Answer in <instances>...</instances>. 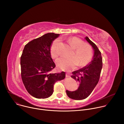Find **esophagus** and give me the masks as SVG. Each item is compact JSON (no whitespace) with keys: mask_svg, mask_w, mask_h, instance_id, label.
Segmentation results:
<instances>
[{"mask_svg":"<svg viewBox=\"0 0 124 124\" xmlns=\"http://www.w3.org/2000/svg\"><path fill=\"white\" fill-rule=\"evenodd\" d=\"M66 78H69V77H70V76H69L68 74H66Z\"/></svg>","mask_w":124,"mask_h":124,"instance_id":"1","label":"esophagus"}]
</instances>
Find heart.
<instances>
[{"label": "heart", "mask_w": 124, "mask_h": 124, "mask_svg": "<svg viewBox=\"0 0 124 124\" xmlns=\"http://www.w3.org/2000/svg\"><path fill=\"white\" fill-rule=\"evenodd\" d=\"M70 45L74 49L75 52L73 57L70 58L61 57L56 60L57 67L61 70H70L75 69L79 65L83 67L89 63L93 56L92 47L87 44H84V42L80 39L73 37L68 39ZM59 40H55L50 47V54L52 58H56L60 54L58 45Z\"/></svg>", "instance_id": "obj_1"}]
</instances>
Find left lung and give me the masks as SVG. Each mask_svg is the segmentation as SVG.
I'll return each mask as SVG.
<instances>
[{
  "instance_id": "8db88e82",
  "label": "left lung",
  "mask_w": 124,
  "mask_h": 124,
  "mask_svg": "<svg viewBox=\"0 0 124 124\" xmlns=\"http://www.w3.org/2000/svg\"><path fill=\"white\" fill-rule=\"evenodd\" d=\"M85 39L93 47L94 55L89 64L73 72L71 77L78 81L79 87L75 91L66 90V93L70 98L75 100L85 99L91 94L99 82L102 67L101 55L99 48L88 37Z\"/></svg>"
}]
</instances>
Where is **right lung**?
I'll use <instances>...</instances> for the list:
<instances>
[{
  "instance_id": "1",
  "label": "right lung",
  "mask_w": 124,
  "mask_h": 124,
  "mask_svg": "<svg viewBox=\"0 0 124 124\" xmlns=\"http://www.w3.org/2000/svg\"><path fill=\"white\" fill-rule=\"evenodd\" d=\"M59 34L46 33L27 44L21 57V76L27 92L37 99H46L54 92V85L65 78V73H51L55 67L50 47Z\"/></svg>"
}]
</instances>
